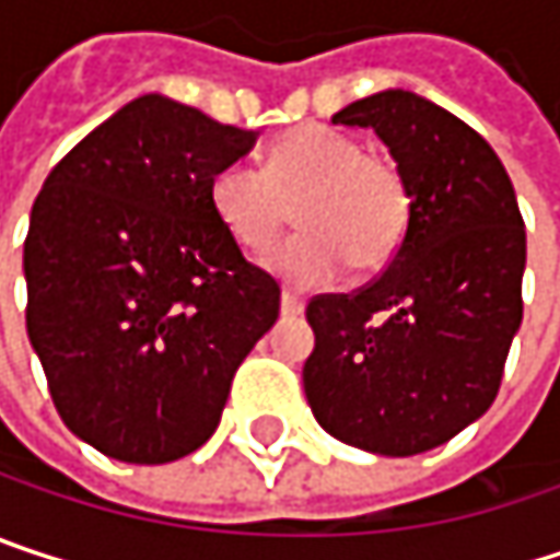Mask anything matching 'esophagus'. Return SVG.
Returning <instances> with one entry per match:
<instances>
[{
	"mask_svg": "<svg viewBox=\"0 0 560 560\" xmlns=\"http://www.w3.org/2000/svg\"><path fill=\"white\" fill-rule=\"evenodd\" d=\"M301 311H304V301L298 294H291V291H281V314L284 317H298Z\"/></svg>",
	"mask_w": 560,
	"mask_h": 560,
	"instance_id": "1",
	"label": "esophagus"
}]
</instances>
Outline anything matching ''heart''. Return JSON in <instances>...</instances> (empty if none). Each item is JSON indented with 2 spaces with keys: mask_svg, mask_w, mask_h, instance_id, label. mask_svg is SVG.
Returning <instances> with one entry per match:
<instances>
[{
  "mask_svg": "<svg viewBox=\"0 0 560 560\" xmlns=\"http://www.w3.org/2000/svg\"><path fill=\"white\" fill-rule=\"evenodd\" d=\"M210 210L226 236L266 253L291 220L301 233L269 256V269L291 288L334 281L389 266L405 243L411 197L389 159L330 126H298L266 152V165L230 162L210 177Z\"/></svg>",
  "mask_w": 560,
  "mask_h": 560,
  "instance_id": "1",
  "label": "heart"
}]
</instances>
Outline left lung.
Instances as JSON below:
<instances>
[{"label": "left lung", "mask_w": 560, "mask_h": 560, "mask_svg": "<svg viewBox=\"0 0 560 560\" xmlns=\"http://www.w3.org/2000/svg\"><path fill=\"white\" fill-rule=\"evenodd\" d=\"M334 122L386 142L411 220L380 279L311 298L304 395L343 444L424 454L474 424L500 392L522 324L525 223L490 142L438 103L383 90Z\"/></svg>", "instance_id": "8db88e82"}]
</instances>
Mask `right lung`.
<instances>
[{"label":"right lung","mask_w":560,"mask_h":560,"mask_svg":"<svg viewBox=\"0 0 560 560\" xmlns=\"http://www.w3.org/2000/svg\"><path fill=\"white\" fill-rule=\"evenodd\" d=\"M259 132L145 93L48 174L28 223V340L63 424L126 464H168L220 424L279 281L210 210Z\"/></svg>","instance_id":"1"}]
</instances>
